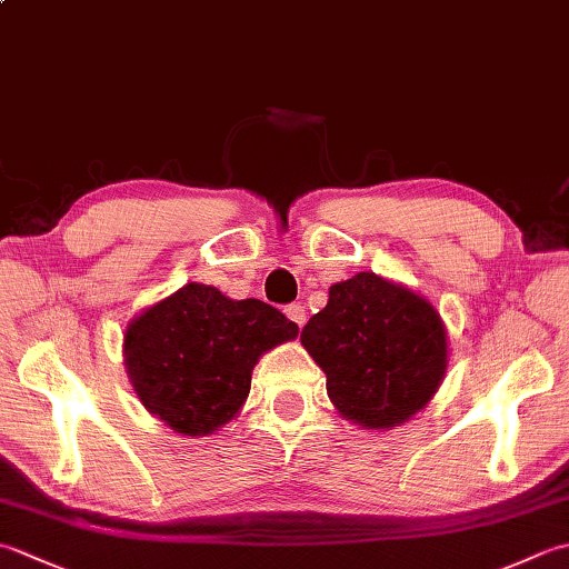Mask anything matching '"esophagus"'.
Segmentation results:
<instances>
[{"mask_svg":"<svg viewBox=\"0 0 569 569\" xmlns=\"http://www.w3.org/2000/svg\"><path fill=\"white\" fill-rule=\"evenodd\" d=\"M283 312H286V318H288V320L298 325V328H303V325H306V308L300 306V303L286 306V310H283Z\"/></svg>","mask_w":569,"mask_h":569,"instance_id":"esophagus-1","label":"esophagus"}]
</instances>
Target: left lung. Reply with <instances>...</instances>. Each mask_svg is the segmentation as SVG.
Returning <instances> with one entry per match:
<instances>
[{"instance_id": "left-lung-1", "label": "left lung", "mask_w": 569, "mask_h": 569, "mask_svg": "<svg viewBox=\"0 0 569 569\" xmlns=\"http://www.w3.org/2000/svg\"><path fill=\"white\" fill-rule=\"evenodd\" d=\"M300 342L328 377L337 410L365 428H393L426 406L445 377L447 335L426 298L361 271L330 288Z\"/></svg>"}]
</instances>
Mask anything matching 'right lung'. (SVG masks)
<instances>
[{
  "label": "right lung",
  "instance_id": "1",
  "mask_svg": "<svg viewBox=\"0 0 569 569\" xmlns=\"http://www.w3.org/2000/svg\"><path fill=\"white\" fill-rule=\"evenodd\" d=\"M296 335L298 325L263 300L188 283L131 320L127 373L149 413L176 432L208 435L244 403L259 357Z\"/></svg>",
  "mask_w": 569,
  "mask_h": 569
}]
</instances>
